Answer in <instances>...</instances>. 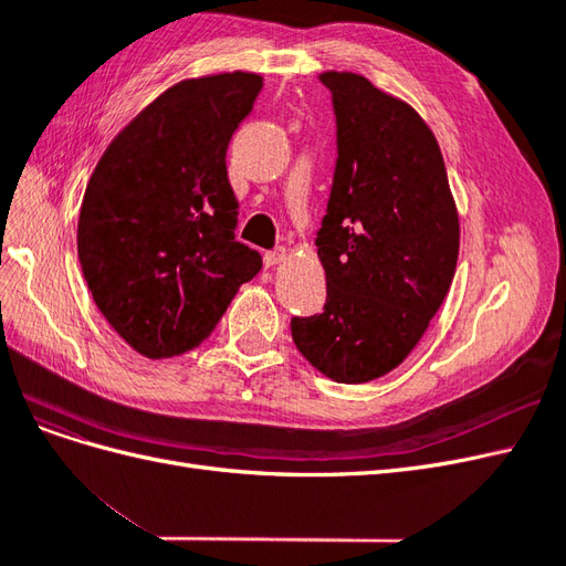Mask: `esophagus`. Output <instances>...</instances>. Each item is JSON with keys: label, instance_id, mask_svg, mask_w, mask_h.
<instances>
[{"label": "esophagus", "instance_id": "obj_1", "mask_svg": "<svg viewBox=\"0 0 566 566\" xmlns=\"http://www.w3.org/2000/svg\"><path fill=\"white\" fill-rule=\"evenodd\" d=\"M287 250L285 248H276V250H269L266 254H264V262H266V266H279V264H283L285 260H287Z\"/></svg>", "mask_w": 566, "mask_h": 566}]
</instances>
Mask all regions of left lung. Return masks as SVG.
Segmentation results:
<instances>
[{"label": "left lung", "mask_w": 566, "mask_h": 566, "mask_svg": "<svg viewBox=\"0 0 566 566\" xmlns=\"http://www.w3.org/2000/svg\"><path fill=\"white\" fill-rule=\"evenodd\" d=\"M333 94L337 163L316 235L328 297L290 321L302 356L335 382L397 368L447 300L460 224L432 129L356 73H321Z\"/></svg>", "instance_id": "obj_1"}]
</instances>
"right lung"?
Returning a JSON list of instances; mask_svg holds the SVG:
<instances>
[{
	"label": "right lung",
	"mask_w": 566,
	"mask_h": 566,
	"mask_svg": "<svg viewBox=\"0 0 566 566\" xmlns=\"http://www.w3.org/2000/svg\"><path fill=\"white\" fill-rule=\"evenodd\" d=\"M262 77L219 73L163 92L119 132L84 191L77 256L98 312L132 349L177 356L208 339L262 269L235 241L227 148Z\"/></svg>",
	"instance_id": "obj_1"
}]
</instances>
